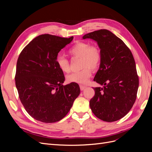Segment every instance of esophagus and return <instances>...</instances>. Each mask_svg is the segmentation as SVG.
Here are the masks:
<instances>
[{"mask_svg": "<svg viewBox=\"0 0 152 152\" xmlns=\"http://www.w3.org/2000/svg\"><path fill=\"white\" fill-rule=\"evenodd\" d=\"M85 88H86V86H82V85H80V89L81 91H83L85 89Z\"/></svg>", "mask_w": 152, "mask_h": 152, "instance_id": "esophagus-1", "label": "esophagus"}]
</instances>
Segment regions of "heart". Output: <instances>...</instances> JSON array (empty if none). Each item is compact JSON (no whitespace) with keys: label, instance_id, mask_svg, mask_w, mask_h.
<instances>
[{"label":"heart","instance_id":"b5f03b06","mask_svg":"<svg viewBox=\"0 0 152 152\" xmlns=\"http://www.w3.org/2000/svg\"><path fill=\"white\" fill-rule=\"evenodd\" d=\"M68 53L73 58H80V65L83 68L79 72L72 73L66 77L67 81L80 84H86L91 76L92 70H96L99 66L102 54L99 49L89 43L78 42L69 49ZM58 68L63 73L70 72V64L68 59L61 55L56 58Z\"/></svg>","mask_w":152,"mask_h":152}]
</instances>
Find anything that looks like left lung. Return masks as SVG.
Masks as SVG:
<instances>
[{"label":"left lung","instance_id":"1","mask_svg":"<svg viewBox=\"0 0 152 152\" xmlns=\"http://www.w3.org/2000/svg\"><path fill=\"white\" fill-rule=\"evenodd\" d=\"M82 39L96 41L102 54L94 81L103 87L93 88L90 108L101 120L118 121L130 111L136 99L139 79L134 57L123 41L109 30L91 32Z\"/></svg>","mask_w":152,"mask_h":152}]
</instances>
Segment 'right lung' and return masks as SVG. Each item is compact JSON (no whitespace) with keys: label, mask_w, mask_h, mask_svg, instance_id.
Wrapping results in <instances>:
<instances>
[{"label":"right lung","mask_w":152,"mask_h":152,"mask_svg":"<svg viewBox=\"0 0 152 152\" xmlns=\"http://www.w3.org/2000/svg\"><path fill=\"white\" fill-rule=\"evenodd\" d=\"M73 37L40 35L23 49L18 59L16 86L26 111L35 120L56 122L66 116L80 94L77 83L66 86L57 65L59 52Z\"/></svg>","instance_id":"add662e5"}]
</instances>
